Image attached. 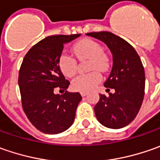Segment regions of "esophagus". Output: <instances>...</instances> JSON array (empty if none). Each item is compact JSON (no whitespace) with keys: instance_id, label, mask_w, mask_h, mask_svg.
Listing matches in <instances>:
<instances>
[{"instance_id":"esophagus-1","label":"esophagus","mask_w":160,"mask_h":160,"mask_svg":"<svg viewBox=\"0 0 160 160\" xmlns=\"http://www.w3.org/2000/svg\"><path fill=\"white\" fill-rule=\"evenodd\" d=\"M87 93H88L87 92H80V94L83 96H83L87 95Z\"/></svg>"}]
</instances>
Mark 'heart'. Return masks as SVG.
<instances>
[{
	"mask_svg": "<svg viewBox=\"0 0 160 160\" xmlns=\"http://www.w3.org/2000/svg\"><path fill=\"white\" fill-rule=\"evenodd\" d=\"M73 52L81 60L89 59L88 68L92 71L75 77L72 81V87L76 91L88 92L101 82L102 75L98 70H108V58L103 52L102 45L90 38L78 41L73 46ZM58 67L64 76L71 77L77 73V62L72 56L63 53L58 58Z\"/></svg>",
	"mask_w": 160,
	"mask_h": 160,
	"instance_id": "obj_1",
	"label": "heart"
}]
</instances>
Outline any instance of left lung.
Wrapping results in <instances>:
<instances>
[{
    "label": "left lung",
    "instance_id": "obj_1",
    "mask_svg": "<svg viewBox=\"0 0 160 160\" xmlns=\"http://www.w3.org/2000/svg\"><path fill=\"white\" fill-rule=\"evenodd\" d=\"M87 35L105 42L112 53L113 64L104 86L115 90L109 96L100 94L94 107L98 121L106 127L119 129L135 118L143 101L144 68L138 53L126 40L110 32H93Z\"/></svg>",
    "mask_w": 160,
    "mask_h": 160
}]
</instances>
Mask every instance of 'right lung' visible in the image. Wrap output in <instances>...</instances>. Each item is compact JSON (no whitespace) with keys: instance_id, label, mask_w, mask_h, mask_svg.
Instances as JSON below:
<instances>
[{"instance_id":"1","label":"right lung","mask_w":160,"mask_h":160,"mask_svg":"<svg viewBox=\"0 0 160 160\" xmlns=\"http://www.w3.org/2000/svg\"><path fill=\"white\" fill-rule=\"evenodd\" d=\"M81 34L48 36L32 47L22 61L18 85L22 107L29 121L41 132L57 134L74 123L77 105L82 100L79 92H65L70 84L58 67L64 44Z\"/></svg>"}]
</instances>
